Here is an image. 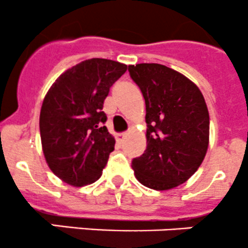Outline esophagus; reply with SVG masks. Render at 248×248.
I'll return each instance as SVG.
<instances>
[{"label":"esophagus","instance_id":"obj_1","mask_svg":"<svg viewBox=\"0 0 248 248\" xmlns=\"http://www.w3.org/2000/svg\"><path fill=\"white\" fill-rule=\"evenodd\" d=\"M127 137V133H119L115 136V139H116L117 142H122L124 140V138Z\"/></svg>","mask_w":248,"mask_h":248}]
</instances>
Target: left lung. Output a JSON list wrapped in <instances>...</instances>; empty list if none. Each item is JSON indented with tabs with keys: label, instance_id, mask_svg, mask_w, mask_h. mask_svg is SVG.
<instances>
[{
	"label": "left lung",
	"instance_id": "obj_1",
	"mask_svg": "<svg viewBox=\"0 0 248 248\" xmlns=\"http://www.w3.org/2000/svg\"><path fill=\"white\" fill-rule=\"evenodd\" d=\"M146 106V150L132 161L137 180L156 191L186 182L209 147V110L201 90L184 74L158 63L128 66Z\"/></svg>",
	"mask_w": 248,
	"mask_h": 248
}]
</instances>
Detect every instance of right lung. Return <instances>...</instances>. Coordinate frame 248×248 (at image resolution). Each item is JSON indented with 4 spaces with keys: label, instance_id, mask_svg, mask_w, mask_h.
<instances>
[{
    "label": "right lung",
    "instance_id": "add662e5",
    "mask_svg": "<svg viewBox=\"0 0 248 248\" xmlns=\"http://www.w3.org/2000/svg\"><path fill=\"white\" fill-rule=\"evenodd\" d=\"M126 71V64L112 60H85L46 92L39 115L42 149L50 170L66 184L81 187L101 177L115 146L103 126L104 99Z\"/></svg>",
    "mask_w": 248,
    "mask_h": 248
}]
</instances>
